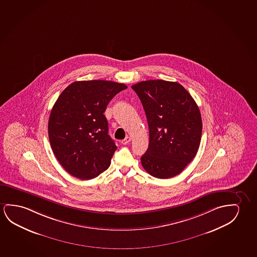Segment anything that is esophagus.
Wrapping results in <instances>:
<instances>
[{"label":"esophagus","mask_w":257,"mask_h":257,"mask_svg":"<svg viewBox=\"0 0 257 257\" xmlns=\"http://www.w3.org/2000/svg\"><path fill=\"white\" fill-rule=\"evenodd\" d=\"M131 138H130V137H126L125 139L121 140V144H122V145H126V144H128V143L131 142Z\"/></svg>","instance_id":"1"}]
</instances>
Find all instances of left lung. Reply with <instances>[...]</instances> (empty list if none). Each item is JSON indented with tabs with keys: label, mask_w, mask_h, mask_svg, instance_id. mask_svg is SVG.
<instances>
[{
	"label": "left lung",
	"mask_w": 257,
	"mask_h": 257,
	"mask_svg": "<svg viewBox=\"0 0 257 257\" xmlns=\"http://www.w3.org/2000/svg\"><path fill=\"white\" fill-rule=\"evenodd\" d=\"M131 88L142 102L149 126L143 168L161 179L177 176L199 150L202 120L197 103L177 82L150 80Z\"/></svg>",
	"instance_id": "8db88e82"
}]
</instances>
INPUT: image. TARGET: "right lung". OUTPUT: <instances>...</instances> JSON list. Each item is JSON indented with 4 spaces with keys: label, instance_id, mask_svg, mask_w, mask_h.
Instances as JSON below:
<instances>
[{
    "label": "right lung",
    "instance_id": "1",
    "mask_svg": "<svg viewBox=\"0 0 257 257\" xmlns=\"http://www.w3.org/2000/svg\"><path fill=\"white\" fill-rule=\"evenodd\" d=\"M126 86L110 81H74L65 88L50 111V146L62 167L81 180L109 168L117 146L108 134L103 112Z\"/></svg>",
    "mask_w": 257,
    "mask_h": 257
}]
</instances>
